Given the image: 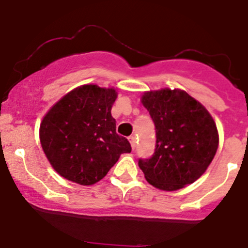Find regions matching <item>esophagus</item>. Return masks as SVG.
Here are the masks:
<instances>
[{
	"label": "esophagus",
	"mask_w": 248,
	"mask_h": 248,
	"mask_svg": "<svg viewBox=\"0 0 248 248\" xmlns=\"http://www.w3.org/2000/svg\"><path fill=\"white\" fill-rule=\"evenodd\" d=\"M129 142H131V146H132V149H134V147H136V137H129Z\"/></svg>",
	"instance_id": "1"
}]
</instances>
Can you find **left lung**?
<instances>
[{
	"label": "left lung",
	"mask_w": 248,
	"mask_h": 248,
	"mask_svg": "<svg viewBox=\"0 0 248 248\" xmlns=\"http://www.w3.org/2000/svg\"><path fill=\"white\" fill-rule=\"evenodd\" d=\"M141 103L156 127V149L138 164L149 184L163 191L184 188L204 174L218 147L210 112L182 90L145 92Z\"/></svg>",
	"instance_id": "left-lung-1"
}]
</instances>
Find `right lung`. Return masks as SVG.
Here are the masks:
<instances>
[{
	"instance_id": "obj_1",
	"label": "right lung",
	"mask_w": 248,
	"mask_h": 248,
	"mask_svg": "<svg viewBox=\"0 0 248 248\" xmlns=\"http://www.w3.org/2000/svg\"><path fill=\"white\" fill-rule=\"evenodd\" d=\"M115 89L82 85L62 97L46 112L39 139L47 161L62 177L82 186L103 179L129 141L116 133L111 107Z\"/></svg>"
}]
</instances>
